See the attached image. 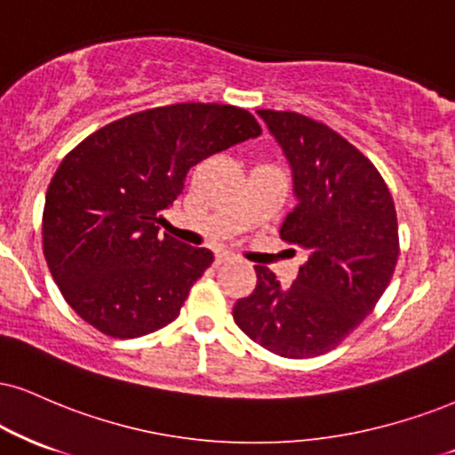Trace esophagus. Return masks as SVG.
Wrapping results in <instances>:
<instances>
[{
    "mask_svg": "<svg viewBox=\"0 0 455 455\" xmlns=\"http://www.w3.org/2000/svg\"><path fill=\"white\" fill-rule=\"evenodd\" d=\"M234 259H236V255L228 253V251H219V253L215 255L217 263H226V261H234Z\"/></svg>",
    "mask_w": 455,
    "mask_h": 455,
    "instance_id": "1",
    "label": "esophagus"
}]
</instances>
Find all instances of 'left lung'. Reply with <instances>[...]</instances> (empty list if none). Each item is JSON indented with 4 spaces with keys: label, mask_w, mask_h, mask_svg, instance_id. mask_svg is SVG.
Segmentation results:
<instances>
[{
    "label": "left lung",
    "mask_w": 455,
    "mask_h": 455,
    "mask_svg": "<svg viewBox=\"0 0 455 455\" xmlns=\"http://www.w3.org/2000/svg\"><path fill=\"white\" fill-rule=\"evenodd\" d=\"M293 171L297 206L280 238L306 249L293 284L255 266L257 287L236 301L234 321L251 339L287 358L341 344L384 295L399 259L390 189L371 160L323 122L259 109Z\"/></svg>",
    "instance_id": "8db88e82"
}]
</instances>
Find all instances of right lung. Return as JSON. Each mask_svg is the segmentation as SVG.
Masks as SVG:
<instances>
[{
    "mask_svg": "<svg viewBox=\"0 0 455 455\" xmlns=\"http://www.w3.org/2000/svg\"><path fill=\"white\" fill-rule=\"evenodd\" d=\"M259 134L246 109L177 103L111 122L71 149L48 185L42 240L77 316L117 339L175 321L212 253L160 238L162 211L189 168Z\"/></svg>",
    "mask_w": 455,
    "mask_h": 455,
    "instance_id": "1",
    "label": "right lung"
}]
</instances>
